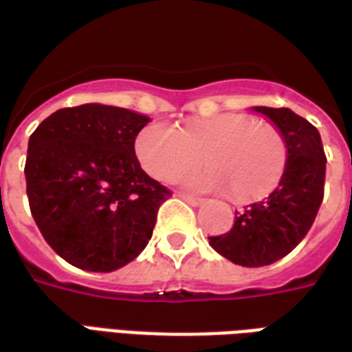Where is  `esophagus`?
Wrapping results in <instances>:
<instances>
[{"instance_id": "1", "label": "esophagus", "mask_w": 352, "mask_h": 352, "mask_svg": "<svg viewBox=\"0 0 352 352\" xmlns=\"http://www.w3.org/2000/svg\"><path fill=\"white\" fill-rule=\"evenodd\" d=\"M177 196L181 199H184L186 204H190V206H201L204 204V199L201 198H196V196H190V194H184V192H177Z\"/></svg>"}]
</instances>
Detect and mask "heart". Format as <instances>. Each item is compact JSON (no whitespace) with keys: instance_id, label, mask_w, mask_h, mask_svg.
Segmentation results:
<instances>
[{"instance_id":"obj_1","label":"heart","mask_w":352,"mask_h":352,"mask_svg":"<svg viewBox=\"0 0 352 352\" xmlns=\"http://www.w3.org/2000/svg\"><path fill=\"white\" fill-rule=\"evenodd\" d=\"M139 164L154 179H171L204 160L209 168L177 177L184 188L230 190L239 201L264 198L287 169L288 145L279 128L251 115L226 113L175 130L164 122L141 128L133 141Z\"/></svg>"}]
</instances>
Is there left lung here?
I'll list each match as a JSON object with an SVG mask.
<instances>
[{"label":"left lung","instance_id":"obj_1","mask_svg":"<svg viewBox=\"0 0 352 352\" xmlns=\"http://www.w3.org/2000/svg\"><path fill=\"white\" fill-rule=\"evenodd\" d=\"M287 139L288 162L279 186L237 213L226 234L209 237L214 251L234 264L260 267L277 262L302 241L324 198L326 156L320 133L287 107H254Z\"/></svg>","mask_w":352,"mask_h":352}]
</instances>
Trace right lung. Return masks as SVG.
Segmentation results:
<instances>
[{"label": "right lung", "instance_id": "obj_1", "mask_svg": "<svg viewBox=\"0 0 352 352\" xmlns=\"http://www.w3.org/2000/svg\"><path fill=\"white\" fill-rule=\"evenodd\" d=\"M151 118L87 103L58 109L30 135L26 192L45 241L87 272H115L153 237L171 190L141 169L133 141Z\"/></svg>", "mask_w": 352, "mask_h": 352}]
</instances>
